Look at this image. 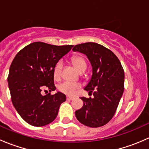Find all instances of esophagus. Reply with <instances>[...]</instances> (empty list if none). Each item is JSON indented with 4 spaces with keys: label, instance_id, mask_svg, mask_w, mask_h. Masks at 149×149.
I'll use <instances>...</instances> for the list:
<instances>
[{
    "label": "esophagus",
    "instance_id": "esophagus-1",
    "mask_svg": "<svg viewBox=\"0 0 149 149\" xmlns=\"http://www.w3.org/2000/svg\"><path fill=\"white\" fill-rule=\"evenodd\" d=\"M73 99H74V97H70V96H67V97H66V100H73Z\"/></svg>",
    "mask_w": 149,
    "mask_h": 149
}]
</instances>
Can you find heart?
<instances>
[{
    "instance_id": "b5f03b06",
    "label": "heart",
    "mask_w": 149,
    "mask_h": 149,
    "mask_svg": "<svg viewBox=\"0 0 149 149\" xmlns=\"http://www.w3.org/2000/svg\"><path fill=\"white\" fill-rule=\"evenodd\" d=\"M72 62L79 72H82L86 69V63L85 59L82 56L73 57L72 58ZM63 68V61H59L55 64L53 69V76L57 80L61 78ZM80 87L81 86L79 84L70 81H64L60 84L59 90L64 94H68V95H73L76 90L79 89Z\"/></svg>"
}]
</instances>
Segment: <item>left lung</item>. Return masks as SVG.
Segmentation results:
<instances>
[{
  "mask_svg": "<svg viewBox=\"0 0 149 149\" xmlns=\"http://www.w3.org/2000/svg\"><path fill=\"white\" fill-rule=\"evenodd\" d=\"M73 52L86 55L92 75L84 89L93 98L81 97L83 107L75 112L81 123L98 127L109 123L115 115L124 91L125 74L118 57L105 47L95 42L77 45Z\"/></svg>",
  "mask_w": 149,
  "mask_h": 149,
  "instance_id": "8db88e82",
  "label": "left lung"
}]
</instances>
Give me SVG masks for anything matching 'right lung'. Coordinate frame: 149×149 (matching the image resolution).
Listing matches in <instances>:
<instances>
[{
    "instance_id": "obj_1",
    "label": "right lung",
    "mask_w": 149,
    "mask_h": 149,
    "mask_svg": "<svg viewBox=\"0 0 149 149\" xmlns=\"http://www.w3.org/2000/svg\"><path fill=\"white\" fill-rule=\"evenodd\" d=\"M73 47L36 42L19 51L12 61L8 77L12 103L31 125L41 127L52 123L66 100L65 94L60 91L45 96L41 91L46 88L55 91L54 67Z\"/></svg>"
}]
</instances>
